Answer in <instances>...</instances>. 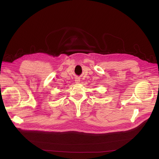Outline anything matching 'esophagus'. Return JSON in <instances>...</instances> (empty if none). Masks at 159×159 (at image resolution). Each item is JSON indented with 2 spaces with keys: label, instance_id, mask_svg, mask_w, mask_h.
Returning <instances> with one entry per match:
<instances>
[{
  "label": "esophagus",
  "instance_id": "obj_1",
  "mask_svg": "<svg viewBox=\"0 0 159 159\" xmlns=\"http://www.w3.org/2000/svg\"><path fill=\"white\" fill-rule=\"evenodd\" d=\"M75 82H76V83L79 84V83L80 82V79L77 77V78H75Z\"/></svg>",
  "mask_w": 159,
  "mask_h": 159
}]
</instances>
